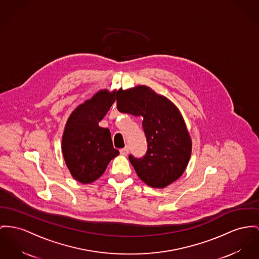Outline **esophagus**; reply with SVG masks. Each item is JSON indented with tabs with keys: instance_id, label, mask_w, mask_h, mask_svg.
Segmentation results:
<instances>
[{
	"instance_id": "34e87169",
	"label": "esophagus",
	"mask_w": 259,
	"mask_h": 259,
	"mask_svg": "<svg viewBox=\"0 0 259 259\" xmlns=\"http://www.w3.org/2000/svg\"><path fill=\"white\" fill-rule=\"evenodd\" d=\"M120 152H121V155L126 156L128 154V152H130V148L127 146H125L124 148H122V149L120 150Z\"/></svg>"
}]
</instances>
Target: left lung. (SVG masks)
<instances>
[{
	"mask_svg": "<svg viewBox=\"0 0 259 259\" xmlns=\"http://www.w3.org/2000/svg\"><path fill=\"white\" fill-rule=\"evenodd\" d=\"M116 100L121 113L143 117L147 152L140 159L128 156L138 178L151 188L168 187L186 171L191 155V138L180 110L146 85L121 88Z\"/></svg>",
	"mask_w": 259,
	"mask_h": 259,
	"instance_id": "left-lung-1",
	"label": "left lung"
}]
</instances>
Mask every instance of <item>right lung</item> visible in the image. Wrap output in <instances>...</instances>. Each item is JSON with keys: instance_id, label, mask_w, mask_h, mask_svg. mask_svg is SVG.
I'll use <instances>...</instances> for the list:
<instances>
[{"instance_id": "obj_1", "label": "right lung", "mask_w": 259, "mask_h": 259, "mask_svg": "<svg viewBox=\"0 0 259 259\" xmlns=\"http://www.w3.org/2000/svg\"><path fill=\"white\" fill-rule=\"evenodd\" d=\"M115 93L99 90L72 111L65 125L63 156L71 177L81 184L98 180L110 161L120 154L113 146L110 131L99 126L115 102Z\"/></svg>"}]
</instances>
